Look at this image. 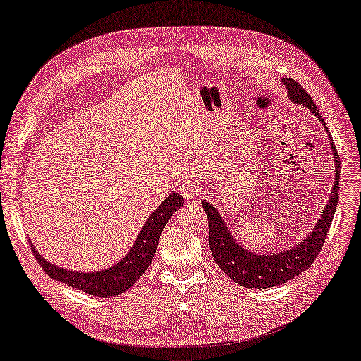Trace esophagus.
Here are the masks:
<instances>
[{
  "label": "esophagus",
  "mask_w": 361,
  "mask_h": 361,
  "mask_svg": "<svg viewBox=\"0 0 361 361\" xmlns=\"http://www.w3.org/2000/svg\"><path fill=\"white\" fill-rule=\"evenodd\" d=\"M180 192H182V196L185 197L187 202H195L200 196L202 191H200L199 183L188 180L180 187Z\"/></svg>",
  "instance_id": "34e87169"
}]
</instances>
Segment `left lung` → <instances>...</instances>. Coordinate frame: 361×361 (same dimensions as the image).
Listing matches in <instances>:
<instances>
[{
	"label": "left lung",
	"mask_w": 361,
	"mask_h": 361,
	"mask_svg": "<svg viewBox=\"0 0 361 361\" xmlns=\"http://www.w3.org/2000/svg\"><path fill=\"white\" fill-rule=\"evenodd\" d=\"M282 82L286 85L289 99L294 104H302L306 109H310L324 126V121L319 114V110L315 107L310 93H306L303 87L291 78H283ZM331 147L334 152V161H336V180H334V187L331 190V197L323 209V214L319 217L317 225L314 226L312 233L291 250H285L282 252L256 254L248 251L245 247H240L234 240L221 214L217 213L216 207L211 205L209 202L202 200V207H204L208 217V242L211 254H213L219 268L228 277L233 279V282L251 289H267L282 285L306 271L319 257V252L323 248L324 239H326V234L332 224V217L336 214L340 190V157L336 147Z\"/></svg>",
	"instance_id": "obj_1"
}]
</instances>
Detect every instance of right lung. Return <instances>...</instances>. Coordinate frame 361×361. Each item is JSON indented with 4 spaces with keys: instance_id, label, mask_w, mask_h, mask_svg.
Listing matches in <instances>:
<instances>
[{
    "instance_id": "1",
    "label": "right lung",
    "mask_w": 361,
    "mask_h": 361,
    "mask_svg": "<svg viewBox=\"0 0 361 361\" xmlns=\"http://www.w3.org/2000/svg\"><path fill=\"white\" fill-rule=\"evenodd\" d=\"M182 205L183 197L179 192H171L156 208L154 213L147 219V222L136 237L135 245L127 252V256L111 268L94 272H75L64 268H58L44 259L32 245L33 256L39 262V265L46 271V274L58 280V282H63L94 297H114L126 293L127 289L133 286L137 282V279L150 267L162 230L169 224L170 217Z\"/></svg>"
}]
</instances>
